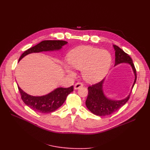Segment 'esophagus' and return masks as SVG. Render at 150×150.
<instances>
[{
    "label": "esophagus",
    "instance_id": "obj_1",
    "mask_svg": "<svg viewBox=\"0 0 150 150\" xmlns=\"http://www.w3.org/2000/svg\"><path fill=\"white\" fill-rule=\"evenodd\" d=\"M83 86V84L81 83H77L74 86V89L75 90H77V89H78L79 88H80L81 87H82Z\"/></svg>",
    "mask_w": 150,
    "mask_h": 150
}]
</instances>
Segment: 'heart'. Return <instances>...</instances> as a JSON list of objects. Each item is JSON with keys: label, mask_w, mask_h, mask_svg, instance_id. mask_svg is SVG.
<instances>
[{"label": "heart", "mask_w": 150, "mask_h": 150, "mask_svg": "<svg viewBox=\"0 0 150 150\" xmlns=\"http://www.w3.org/2000/svg\"><path fill=\"white\" fill-rule=\"evenodd\" d=\"M69 65L63 67L69 76H74L72 69L81 70L83 78L88 83H94L101 81L106 75L111 64L110 52L91 46H79L71 51L67 55Z\"/></svg>", "instance_id": "b5f03b06"}]
</instances>
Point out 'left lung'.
<instances>
[{
  "instance_id": "left-lung-1",
  "label": "left lung",
  "mask_w": 150,
  "mask_h": 150,
  "mask_svg": "<svg viewBox=\"0 0 150 150\" xmlns=\"http://www.w3.org/2000/svg\"><path fill=\"white\" fill-rule=\"evenodd\" d=\"M112 47L115 51V66L120 64H129L132 68L134 80L129 94L125 98L120 100L111 99L104 94L103 84L105 79H103L101 82L88 87V96L86 101V107L94 115L100 116L110 115L125 105L128 101L131 90L137 81V71L130 56L116 45H112Z\"/></svg>"
}]
</instances>
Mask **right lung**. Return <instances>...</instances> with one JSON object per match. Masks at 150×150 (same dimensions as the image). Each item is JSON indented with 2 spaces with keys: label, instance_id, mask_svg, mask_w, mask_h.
Instances as JSON below:
<instances>
[{
  "label": "right lung",
  "instance_id": "obj_1",
  "mask_svg": "<svg viewBox=\"0 0 150 150\" xmlns=\"http://www.w3.org/2000/svg\"><path fill=\"white\" fill-rule=\"evenodd\" d=\"M68 42L64 40H43L35 46L28 49L21 56L19 62L25 56L32 53L42 52L58 51ZM21 94L22 101L32 110L40 113H48L53 112L59 107L66 101V98L73 91V86L69 88H57L52 91L41 96H33L27 94L18 86Z\"/></svg>",
  "mask_w": 150,
  "mask_h": 150
}]
</instances>
